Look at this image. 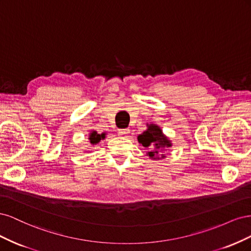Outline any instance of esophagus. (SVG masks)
<instances>
[{
	"label": "esophagus",
	"mask_w": 251,
	"mask_h": 251,
	"mask_svg": "<svg viewBox=\"0 0 251 251\" xmlns=\"http://www.w3.org/2000/svg\"><path fill=\"white\" fill-rule=\"evenodd\" d=\"M128 132H130L128 128H119V130H118L119 135H126Z\"/></svg>",
	"instance_id": "1"
}]
</instances>
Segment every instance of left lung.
<instances>
[{
  "label": "left lung",
  "mask_w": 251,
  "mask_h": 251,
  "mask_svg": "<svg viewBox=\"0 0 251 251\" xmlns=\"http://www.w3.org/2000/svg\"><path fill=\"white\" fill-rule=\"evenodd\" d=\"M138 141L144 148H148V149H150L153 144H155L157 150H160L165 147H171L170 140L164 137L162 131L159 128L158 126H155V125H150L148 130L138 136ZM157 150L149 151V156L151 158H154L158 154Z\"/></svg>",
  "instance_id": "8db88e82"
}]
</instances>
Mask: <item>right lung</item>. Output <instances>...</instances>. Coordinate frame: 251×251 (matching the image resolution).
<instances>
[{
    "label": "right lung",
    "instance_id": "right-lung-1",
    "mask_svg": "<svg viewBox=\"0 0 251 251\" xmlns=\"http://www.w3.org/2000/svg\"><path fill=\"white\" fill-rule=\"evenodd\" d=\"M102 138H104V134H97L96 131H93L90 133V136H89V139H90V142L94 144V143H97L100 142Z\"/></svg>",
    "mask_w": 251,
    "mask_h": 251
}]
</instances>
